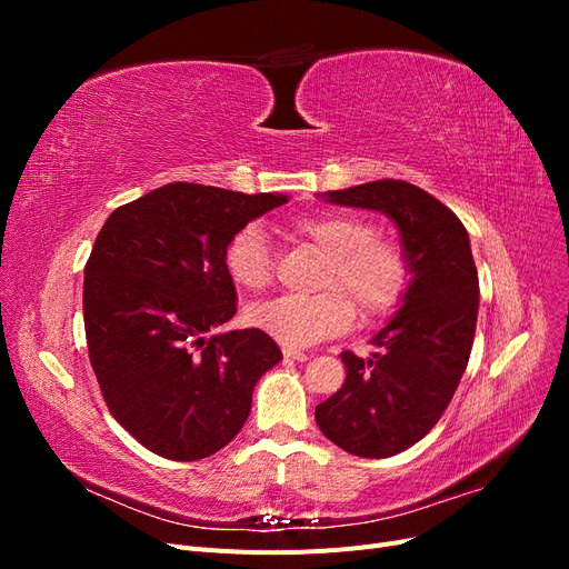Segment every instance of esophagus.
<instances>
[{
    "label": "esophagus",
    "mask_w": 569,
    "mask_h": 569,
    "mask_svg": "<svg viewBox=\"0 0 569 569\" xmlns=\"http://www.w3.org/2000/svg\"><path fill=\"white\" fill-rule=\"evenodd\" d=\"M282 356H284L287 360H301V363H303V360H308V353L297 351V349H284V351H282Z\"/></svg>",
    "instance_id": "obj_1"
}]
</instances>
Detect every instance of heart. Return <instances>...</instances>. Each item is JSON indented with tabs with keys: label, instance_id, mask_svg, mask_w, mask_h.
<instances>
[{
	"label": "heart",
	"instance_id": "heart-1",
	"mask_svg": "<svg viewBox=\"0 0 569 569\" xmlns=\"http://www.w3.org/2000/svg\"><path fill=\"white\" fill-rule=\"evenodd\" d=\"M295 237L325 256L311 297H278L249 308L247 320L284 347H311L349 330L360 318L389 316L406 297L412 278L410 256L401 242L377 234L375 222L351 211L306 213L289 222ZM230 282L244 291H261L272 280V251L261 226L239 228L222 251Z\"/></svg>",
	"mask_w": 569,
	"mask_h": 569
}]
</instances>
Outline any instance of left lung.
<instances>
[{
  "label": "left lung",
  "mask_w": 569,
  "mask_h": 569,
  "mask_svg": "<svg viewBox=\"0 0 569 569\" xmlns=\"http://www.w3.org/2000/svg\"><path fill=\"white\" fill-rule=\"evenodd\" d=\"M325 199L387 213L401 232L412 280L401 308L372 337L377 351H343L347 380L316 408L320 432L360 458H389L418 443L449 408L468 368L479 278L458 216L425 189L375 180Z\"/></svg>",
  "instance_id": "1"
}]
</instances>
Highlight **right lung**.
Returning a JSON list of instances; mask_svg holds the SVG:
<instances>
[{"label": "right lung", "mask_w": 569, "mask_h": 569, "mask_svg": "<svg viewBox=\"0 0 569 569\" xmlns=\"http://www.w3.org/2000/svg\"><path fill=\"white\" fill-rule=\"evenodd\" d=\"M282 203L170 182L118 206L97 234L82 284L90 363L111 416L151 453L189 462L220 451L282 360L256 327L216 335L237 313L226 244Z\"/></svg>", "instance_id": "obj_1"}]
</instances>
